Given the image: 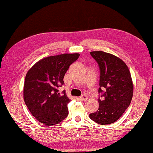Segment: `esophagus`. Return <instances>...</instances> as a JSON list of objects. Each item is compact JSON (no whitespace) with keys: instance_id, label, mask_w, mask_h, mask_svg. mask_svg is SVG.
Instances as JSON below:
<instances>
[{"instance_id":"1","label":"esophagus","mask_w":153,"mask_h":153,"mask_svg":"<svg viewBox=\"0 0 153 153\" xmlns=\"http://www.w3.org/2000/svg\"><path fill=\"white\" fill-rule=\"evenodd\" d=\"M79 99L81 100H86V99H87V97H86V95H85V94H82L81 96L79 97Z\"/></svg>"}]
</instances>
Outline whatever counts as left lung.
<instances>
[{"label":"left lung","instance_id":"8db88e82","mask_svg":"<svg viewBox=\"0 0 153 153\" xmlns=\"http://www.w3.org/2000/svg\"><path fill=\"white\" fill-rule=\"evenodd\" d=\"M99 67V109L89 114L100 125H110L128 108L133 94L130 71L123 60L102 51L90 53Z\"/></svg>","mask_w":153,"mask_h":153}]
</instances>
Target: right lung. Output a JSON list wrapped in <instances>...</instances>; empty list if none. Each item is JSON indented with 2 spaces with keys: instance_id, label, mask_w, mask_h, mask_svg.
I'll use <instances>...</instances> for the list:
<instances>
[{
  "instance_id": "add662e5",
  "label": "right lung",
  "mask_w": 153,
  "mask_h": 153,
  "mask_svg": "<svg viewBox=\"0 0 153 153\" xmlns=\"http://www.w3.org/2000/svg\"><path fill=\"white\" fill-rule=\"evenodd\" d=\"M79 54L51 56L37 62L25 77L24 100L30 113L44 125H55L67 118L71 100L65 91L59 88L65 84V74Z\"/></svg>"
}]
</instances>
